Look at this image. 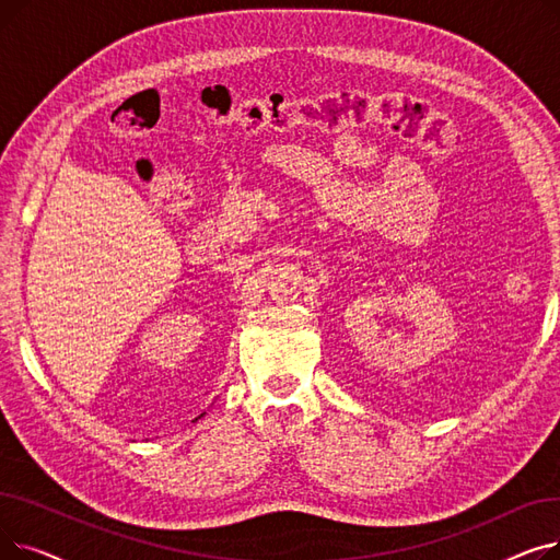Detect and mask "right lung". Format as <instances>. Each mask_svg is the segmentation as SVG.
Here are the masks:
<instances>
[{
  "instance_id": "obj_1",
  "label": "right lung",
  "mask_w": 560,
  "mask_h": 560,
  "mask_svg": "<svg viewBox=\"0 0 560 560\" xmlns=\"http://www.w3.org/2000/svg\"><path fill=\"white\" fill-rule=\"evenodd\" d=\"M199 418H201V416H199Z\"/></svg>"
}]
</instances>
